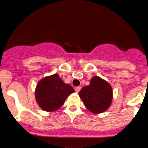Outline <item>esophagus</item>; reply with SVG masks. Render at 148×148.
Wrapping results in <instances>:
<instances>
[{
    "label": "esophagus",
    "instance_id": "1",
    "mask_svg": "<svg viewBox=\"0 0 148 148\" xmlns=\"http://www.w3.org/2000/svg\"><path fill=\"white\" fill-rule=\"evenodd\" d=\"M81 89H82V87H75V92H78L81 90Z\"/></svg>",
    "mask_w": 148,
    "mask_h": 148
}]
</instances>
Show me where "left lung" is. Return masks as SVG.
Here are the masks:
<instances>
[{
	"mask_svg": "<svg viewBox=\"0 0 148 148\" xmlns=\"http://www.w3.org/2000/svg\"><path fill=\"white\" fill-rule=\"evenodd\" d=\"M79 96L87 110L92 113H101L110 106L113 90L110 84L99 76L92 77L88 86L84 87Z\"/></svg>",
	"mask_w": 148,
	"mask_h": 148,
	"instance_id": "1",
	"label": "left lung"
}]
</instances>
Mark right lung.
<instances>
[{"mask_svg":"<svg viewBox=\"0 0 148 148\" xmlns=\"http://www.w3.org/2000/svg\"><path fill=\"white\" fill-rule=\"evenodd\" d=\"M74 92L70 84L63 82L58 74H54L39 81L35 88V99L43 110L53 112L59 109Z\"/></svg>","mask_w":148,"mask_h":148,"instance_id":"1","label":"right lung"}]
</instances>
